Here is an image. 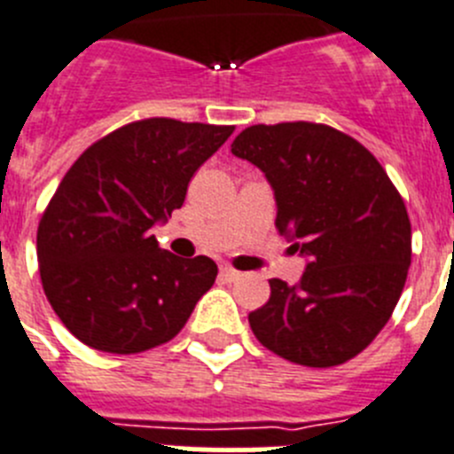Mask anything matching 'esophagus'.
Masks as SVG:
<instances>
[{
  "label": "esophagus",
  "mask_w": 454,
  "mask_h": 454,
  "mask_svg": "<svg viewBox=\"0 0 454 454\" xmlns=\"http://www.w3.org/2000/svg\"><path fill=\"white\" fill-rule=\"evenodd\" d=\"M219 274H222V278H226V281H238L239 276H242L238 270H232L231 265L219 267Z\"/></svg>",
  "instance_id": "1"
}]
</instances>
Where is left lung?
<instances>
[{"label":"left lung","mask_w":454,"mask_h":454,"mask_svg":"<svg viewBox=\"0 0 454 454\" xmlns=\"http://www.w3.org/2000/svg\"><path fill=\"white\" fill-rule=\"evenodd\" d=\"M231 151L265 173L276 228L309 258L294 286L271 278L251 331L293 364H345L391 320L407 281L411 222L400 192L365 145L322 123L251 125Z\"/></svg>","instance_id":"8db88e82"}]
</instances>
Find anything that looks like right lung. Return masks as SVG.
<instances>
[{
	"label": "right lung",
	"instance_id": "obj_1",
	"mask_svg": "<svg viewBox=\"0 0 454 454\" xmlns=\"http://www.w3.org/2000/svg\"><path fill=\"white\" fill-rule=\"evenodd\" d=\"M232 129L144 118L89 145L63 176L36 254L47 301L77 340L139 354L187 325L215 283V260L168 254L151 228L184 203L189 180Z\"/></svg>",
	"mask_w": 454,
	"mask_h": 454
}]
</instances>
